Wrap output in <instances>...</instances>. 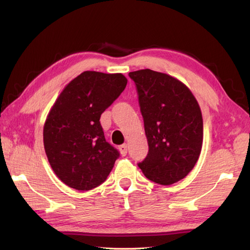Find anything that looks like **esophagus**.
<instances>
[{
    "label": "esophagus",
    "mask_w": 250,
    "mask_h": 250,
    "mask_svg": "<svg viewBox=\"0 0 250 250\" xmlns=\"http://www.w3.org/2000/svg\"><path fill=\"white\" fill-rule=\"evenodd\" d=\"M119 151L122 156H125L126 152H128V147H126L125 144H122L119 146Z\"/></svg>",
    "instance_id": "esophagus-1"
}]
</instances>
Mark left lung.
Wrapping results in <instances>:
<instances>
[{
	"mask_svg": "<svg viewBox=\"0 0 250 250\" xmlns=\"http://www.w3.org/2000/svg\"><path fill=\"white\" fill-rule=\"evenodd\" d=\"M139 95L149 150L137 166L153 183L172 185L187 176L200 157L203 119L183 83L149 68L130 72Z\"/></svg>",
	"mask_w": 250,
	"mask_h": 250,
	"instance_id": "left-lung-1",
	"label": "left lung"
}]
</instances>
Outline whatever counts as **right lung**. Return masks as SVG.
<instances>
[{"mask_svg": "<svg viewBox=\"0 0 250 250\" xmlns=\"http://www.w3.org/2000/svg\"><path fill=\"white\" fill-rule=\"evenodd\" d=\"M122 74L86 71L61 92L47 117L44 147L56 175L87 191L103 184L120 153L106 142L101 115L126 86Z\"/></svg>", "mask_w": 250, "mask_h": 250, "instance_id": "1", "label": "right lung"}]
</instances>
